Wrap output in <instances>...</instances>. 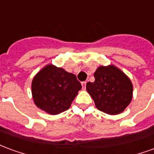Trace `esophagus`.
<instances>
[{
    "label": "esophagus",
    "mask_w": 154,
    "mask_h": 154,
    "mask_svg": "<svg viewBox=\"0 0 154 154\" xmlns=\"http://www.w3.org/2000/svg\"><path fill=\"white\" fill-rule=\"evenodd\" d=\"M86 85H87V82H82V88H83L84 90H85V88H86Z\"/></svg>",
    "instance_id": "obj_1"
}]
</instances>
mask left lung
<instances>
[{
	"label": "left lung",
	"mask_w": 154,
	"mask_h": 154,
	"mask_svg": "<svg viewBox=\"0 0 154 154\" xmlns=\"http://www.w3.org/2000/svg\"><path fill=\"white\" fill-rule=\"evenodd\" d=\"M94 77V82L87 83V91L97 109L111 116L122 113L133 98L129 77L111 64L97 67Z\"/></svg>",
	"instance_id": "8db88e82"
}]
</instances>
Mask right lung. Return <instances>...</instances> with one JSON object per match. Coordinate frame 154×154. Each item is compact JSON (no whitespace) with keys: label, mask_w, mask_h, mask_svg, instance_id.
I'll return each instance as SVG.
<instances>
[{"label":"right lung","mask_w":154,"mask_h":154,"mask_svg":"<svg viewBox=\"0 0 154 154\" xmlns=\"http://www.w3.org/2000/svg\"><path fill=\"white\" fill-rule=\"evenodd\" d=\"M82 85L74 74L48 64L35 75L31 84L36 106L49 115L68 110Z\"/></svg>","instance_id":"right-lung-1"}]
</instances>
